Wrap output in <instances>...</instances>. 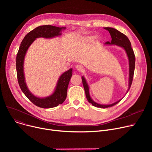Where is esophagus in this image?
Segmentation results:
<instances>
[{
    "label": "esophagus",
    "instance_id": "esophagus-1",
    "mask_svg": "<svg viewBox=\"0 0 152 152\" xmlns=\"http://www.w3.org/2000/svg\"><path fill=\"white\" fill-rule=\"evenodd\" d=\"M76 68L77 70L79 71H84V67L83 65H76Z\"/></svg>",
    "mask_w": 152,
    "mask_h": 152
}]
</instances>
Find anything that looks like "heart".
I'll list each match as a JSON object with an SVG mask.
<instances>
[{
	"label": "heart",
	"mask_w": 152,
	"mask_h": 152,
	"mask_svg": "<svg viewBox=\"0 0 152 152\" xmlns=\"http://www.w3.org/2000/svg\"><path fill=\"white\" fill-rule=\"evenodd\" d=\"M94 38H95V37H94V36H87L84 38V40L86 41H90L93 40Z\"/></svg>",
	"instance_id": "heart-1"
}]
</instances>
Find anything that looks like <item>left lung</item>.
<instances>
[{
  "mask_svg": "<svg viewBox=\"0 0 152 152\" xmlns=\"http://www.w3.org/2000/svg\"><path fill=\"white\" fill-rule=\"evenodd\" d=\"M105 29L108 31L110 33L111 37V42H107L105 43V45H118L120 47H122L123 49H124L126 51V53L127 54V57H128L129 60V87L128 89H127V92L129 91L130 87L132 84V79H133V76H134V69H135V55L133 51V49L131 47V44L129 41V40L126 35H124L123 33L119 32L117 29L113 28H104ZM82 81L84 86V89L86 93V98L88 100V102L91 103V104L95 107H99V108H107L108 107H113L115 105H116L118 103L120 102L121 99L118 100L117 102L111 103V104L110 105H102L99 104L98 103H96L94 102L92 98L91 97V95L89 94V87L88 86V84H87L86 79L84 76H82Z\"/></svg>",
  "mask_w": 152,
  "mask_h": 152,
  "instance_id": "obj_1",
  "label": "left lung"
}]
</instances>
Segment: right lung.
I'll return each instance as SVG.
<instances>
[{"label": "right lung", "instance_id": "right-lung-1", "mask_svg": "<svg viewBox=\"0 0 152 152\" xmlns=\"http://www.w3.org/2000/svg\"><path fill=\"white\" fill-rule=\"evenodd\" d=\"M66 27L59 28L51 25H43L37 27L28 33L23 39L17 55L16 68L18 81L22 92L34 104L42 108H50L57 107L65 100L67 96V89L70 79L73 75V69L63 73L59 77L53 93L46 97H38L32 94L26 84L24 74V60L29 46L37 38H52L61 34V31Z\"/></svg>", "mask_w": 152, "mask_h": 152}]
</instances>
